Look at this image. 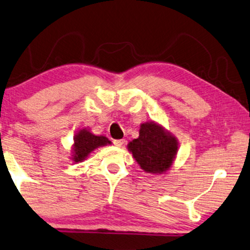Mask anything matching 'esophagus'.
Listing matches in <instances>:
<instances>
[{
  "mask_svg": "<svg viewBox=\"0 0 250 250\" xmlns=\"http://www.w3.org/2000/svg\"><path fill=\"white\" fill-rule=\"evenodd\" d=\"M113 143H114V145H115V146L121 147L125 143V140H115Z\"/></svg>",
  "mask_w": 250,
  "mask_h": 250,
  "instance_id": "1",
  "label": "esophagus"
}]
</instances>
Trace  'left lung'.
<instances>
[{
	"label": "left lung",
	"mask_w": 250,
	"mask_h": 250,
	"mask_svg": "<svg viewBox=\"0 0 250 250\" xmlns=\"http://www.w3.org/2000/svg\"><path fill=\"white\" fill-rule=\"evenodd\" d=\"M141 168L150 174H163L168 170L178 152V141L174 135L155 122L141 124L140 136L128 143Z\"/></svg>",
	"instance_id": "left-lung-1"
}]
</instances>
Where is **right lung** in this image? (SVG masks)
Segmentation results:
<instances>
[{"mask_svg":"<svg viewBox=\"0 0 250 250\" xmlns=\"http://www.w3.org/2000/svg\"><path fill=\"white\" fill-rule=\"evenodd\" d=\"M110 142L107 137L100 135L92 134L87 128L80 129L74 136V144L72 148V159L74 163H82L93 150H95L98 147L110 145Z\"/></svg>","mask_w":250,"mask_h":250,"instance_id":"obj_1","label":"right lung"}]
</instances>
